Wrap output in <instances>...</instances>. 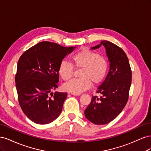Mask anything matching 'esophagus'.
<instances>
[{
	"label": "esophagus",
	"instance_id": "1",
	"mask_svg": "<svg viewBox=\"0 0 151 151\" xmlns=\"http://www.w3.org/2000/svg\"><path fill=\"white\" fill-rule=\"evenodd\" d=\"M73 95H74V96H80L81 94H75V93H72Z\"/></svg>",
	"mask_w": 151,
	"mask_h": 151
}]
</instances>
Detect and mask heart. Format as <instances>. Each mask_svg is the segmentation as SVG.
<instances>
[{
  "mask_svg": "<svg viewBox=\"0 0 151 151\" xmlns=\"http://www.w3.org/2000/svg\"><path fill=\"white\" fill-rule=\"evenodd\" d=\"M73 63L78 69H82L79 79H72L63 85L67 92L80 94L90 88L91 83L97 85L103 81L108 70L107 60L100 55L89 50H83L72 56ZM74 67L67 61L61 62L58 73L62 78L69 80L73 76Z\"/></svg>",
  "mask_w": 151,
  "mask_h": 151,
  "instance_id": "b5f03b06",
  "label": "heart"
}]
</instances>
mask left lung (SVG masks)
Masks as SVG:
<instances>
[{
    "label": "left lung",
    "instance_id": "obj_1",
    "mask_svg": "<svg viewBox=\"0 0 151 151\" xmlns=\"http://www.w3.org/2000/svg\"><path fill=\"white\" fill-rule=\"evenodd\" d=\"M103 45L109 62V72L96 91L101 96H92L84 111L87 119L96 125L107 124L122 112L129 99L132 82V70L125 52L105 40L91 49H97Z\"/></svg>",
    "mask_w": 151,
    "mask_h": 151
}]
</instances>
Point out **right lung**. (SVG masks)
<instances>
[{"label": "right lung", "mask_w": 151, "mask_h": 151, "mask_svg": "<svg viewBox=\"0 0 151 151\" xmlns=\"http://www.w3.org/2000/svg\"><path fill=\"white\" fill-rule=\"evenodd\" d=\"M75 47L42 42L22 53L15 77L18 101L22 111L37 124H48L59 116L67 93H52L58 88V67Z\"/></svg>", "instance_id": "right-lung-1"}]
</instances>
